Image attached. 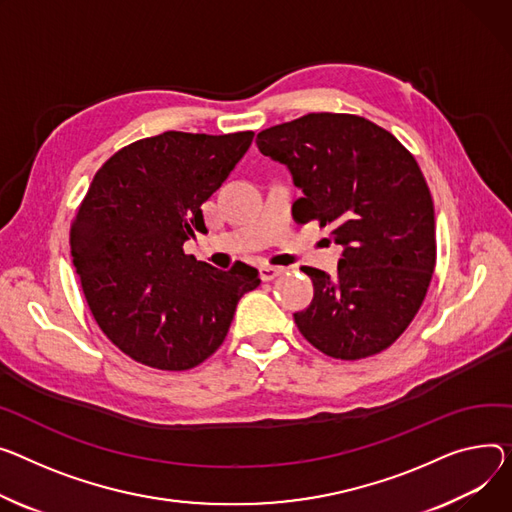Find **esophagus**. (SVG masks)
<instances>
[{
  "label": "esophagus",
  "mask_w": 512,
  "mask_h": 512,
  "mask_svg": "<svg viewBox=\"0 0 512 512\" xmlns=\"http://www.w3.org/2000/svg\"><path fill=\"white\" fill-rule=\"evenodd\" d=\"M282 271H284V267H276V265H261L259 267V274H261L263 282H269V280L282 276Z\"/></svg>",
  "instance_id": "1"
}]
</instances>
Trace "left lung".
<instances>
[{
	"mask_svg": "<svg viewBox=\"0 0 512 512\" xmlns=\"http://www.w3.org/2000/svg\"><path fill=\"white\" fill-rule=\"evenodd\" d=\"M261 154L286 164L302 197L294 220L329 226L344 253L331 278L302 267L315 296L294 313L306 342L337 360L387 350L426 298L434 265V203L393 133L348 113H309L257 133Z\"/></svg>",
	"mask_w": 512,
	"mask_h": 512,
	"instance_id": "8db88e82",
	"label": "left lung"
}]
</instances>
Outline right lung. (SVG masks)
Instances as JSON below:
<instances>
[{"label": "right lung", "instance_id": "right-lung-1", "mask_svg": "<svg viewBox=\"0 0 512 512\" xmlns=\"http://www.w3.org/2000/svg\"><path fill=\"white\" fill-rule=\"evenodd\" d=\"M253 131H164L102 164L70 228L76 274L100 331L131 360L189 370L224 342L236 304L259 271H220L187 255L206 230L201 203L226 181Z\"/></svg>", "mask_w": 512, "mask_h": 512}]
</instances>
